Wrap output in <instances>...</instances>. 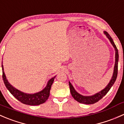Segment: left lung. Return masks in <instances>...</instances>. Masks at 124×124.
Here are the masks:
<instances>
[{"mask_svg":"<svg viewBox=\"0 0 124 124\" xmlns=\"http://www.w3.org/2000/svg\"><path fill=\"white\" fill-rule=\"evenodd\" d=\"M104 33L106 35L107 38L109 39L110 41L111 44L112 46H113L115 50V67H114V70H113V76H112V78H111L110 81L107 85V86L105 87L104 89L101 91L100 92H98V93H95V94L91 96H83L82 95L78 93L77 91L75 90L73 86L71 85V83L69 82V85H70V92H71V95L72 97L76 100V101L78 102H80L82 104H94L95 102H98V101L100 100L101 98L104 96L106 95L107 94V92L109 91L112 86L113 85L114 83L115 82L116 78H117V67H118V60H119V54H118V50L117 49L116 45L115 44L114 42H113V39H112V37L110 36V35L107 33V32L104 31Z\"/></svg>","mask_w":124,"mask_h":124,"instance_id":"obj_1","label":"left lung"}]
</instances>
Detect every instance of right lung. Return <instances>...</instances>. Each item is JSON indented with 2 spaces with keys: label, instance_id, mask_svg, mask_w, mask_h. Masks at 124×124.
<instances>
[{
  "label": "right lung",
  "instance_id": "obj_1",
  "mask_svg": "<svg viewBox=\"0 0 124 124\" xmlns=\"http://www.w3.org/2000/svg\"><path fill=\"white\" fill-rule=\"evenodd\" d=\"M2 73H3L2 77H3L5 85L6 86V87L8 89V91H9L10 93L16 99L18 100L24 104L30 105V106H37V105L43 104L48 98L50 95V91L51 87H52V85L53 84V81H54L56 76H54V77H53V78H52L48 80V82H47V86L42 91L37 92V93L31 94V93H24V92L17 89L15 88L14 87L11 85L8 82L5 74L3 64L2 65Z\"/></svg>",
  "mask_w": 124,
  "mask_h": 124
}]
</instances>
